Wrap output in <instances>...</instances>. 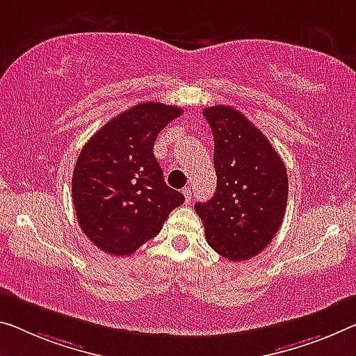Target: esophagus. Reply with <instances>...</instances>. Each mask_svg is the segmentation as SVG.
Masks as SVG:
<instances>
[{
	"label": "esophagus",
	"instance_id": "1",
	"mask_svg": "<svg viewBox=\"0 0 356 356\" xmlns=\"http://www.w3.org/2000/svg\"><path fill=\"white\" fill-rule=\"evenodd\" d=\"M183 194H184L186 204H189V202L193 200V189H191V188H184V189H183Z\"/></svg>",
	"mask_w": 356,
	"mask_h": 356
}]
</instances>
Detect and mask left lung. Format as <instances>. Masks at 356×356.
I'll return each mask as SVG.
<instances>
[{"mask_svg": "<svg viewBox=\"0 0 356 356\" xmlns=\"http://www.w3.org/2000/svg\"><path fill=\"white\" fill-rule=\"evenodd\" d=\"M215 140L216 193L194 205L205 237L218 254L245 261L264 250L283 222L288 175L267 136L242 113L216 105L204 109Z\"/></svg>", "mask_w": 356, "mask_h": 356, "instance_id": "obj_1", "label": "left lung"}]
</instances>
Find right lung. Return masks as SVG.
I'll list each match as a JSON object with an SVG mask.
<instances>
[{
	"label": "right lung",
	"instance_id": "add662e5",
	"mask_svg": "<svg viewBox=\"0 0 356 356\" xmlns=\"http://www.w3.org/2000/svg\"><path fill=\"white\" fill-rule=\"evenodd\" d=\"M181 114L178 106L140 103L103 125L81 151L71 183L76 216L105 253L132 254L184 202L163 181L154 156L157 135Z\"/></svg>",
	"mask_w": 356,
	"mask_h": 356
}]
</instances>
